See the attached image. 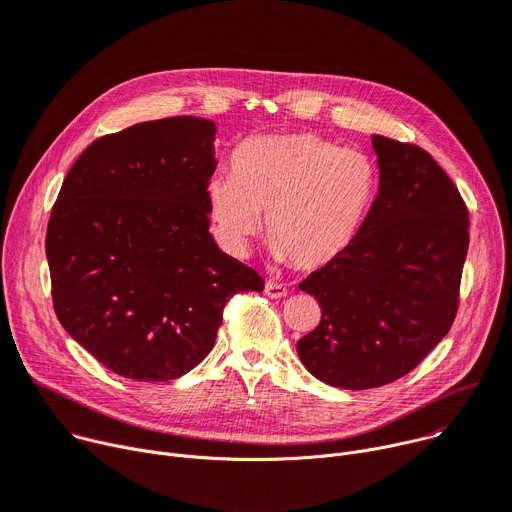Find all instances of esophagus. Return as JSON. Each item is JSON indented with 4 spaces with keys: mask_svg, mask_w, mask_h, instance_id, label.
<instances>
[{
    "mask_svg": "<svg viewBox=\"0 0 512 512\" xmlns=\"http://www.w3.org/2000/svg\"><path fill=\"white\" fill-rule=\"evenodd\" d=\"M265 294H267L269 298H282V296L288 294V290H286V286H282V284L267 282V284H265Z\"/></svg>",
    "mask_w": 512,
    "mask_h": 512,
    "instance_id": "obj_1",
    "label": "esophagus"
}]
</instances>
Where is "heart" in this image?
Returning <instances> with one entry per match:
<instances>
[{"instance_id": "b5f03b06", "label": "heart", "mask_w": 512, "mask_h": 512, "mask_svg": "<svg viewBox=\"0 0 512 512\" xmlns=\"http://www.w3.org/2000/svg\"><path fill=\"white\" fill-rule=\"evenodd\" d=\"M232 175L206 183L220 241L243 253L261 230L280 261L321 269L350 251L379 191V168L366 152L315 133L255 135L238 144Z\"/></svg>"}]
</instances>
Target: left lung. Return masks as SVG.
Here are the masks:
<instances>
[{"mask_svg": "<svg viewBox=\"0 0 512 512\" xmlns=\"http://www.w3.org/2000/svg\"><path fill=\"white\" fill-rule=\"evenodd\" d=\"M372 146L381 181L360 236L298 284L321 306L300 362L342 389L389 385L434 350L455 321L469 247L465 201L436 160L385 135Z\"/></svg>", "mask_w": 512, "mask_h": 512, "instance_id": "8db88e82", "label": "left lung"}]
</instances>
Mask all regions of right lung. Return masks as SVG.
Listing matches in <instances>:
<instances>
[{
    "instance_id": "1",
    "label": "right lung",
    "mask_w": 512,
    "mask_h": 512,
    "mask_svg": "<svg viewBox=\"0 0 512 512\" xmlns=\"http://www.w3.org/2000/svg\"><path fill=\"white\" fill-rule=\"evenodd\" d=\"M214 135L197 117L102 135L57 195L45 241L55 315L125 379L183 377L214 348L226 302L263 290L210 234Z\"/></svg>"
}]
</instances>
